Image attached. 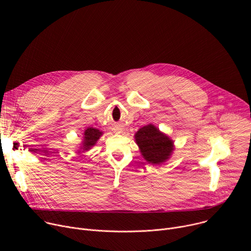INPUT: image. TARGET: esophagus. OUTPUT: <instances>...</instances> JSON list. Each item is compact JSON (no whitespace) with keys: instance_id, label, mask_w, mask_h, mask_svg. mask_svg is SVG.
Instances as JSON below:
<instances>
[{"instance_id":"obj_1","label":"esophagus","mask_w":251,"mask_h":251,"mask_svg":"<svg viewBox=\"0 0 251 251\" xmlns=\"http://www.w3.org/2000/svg\"><path fill=\"white\" fill-rule=\"evenodd\" d=\"M121 132V130L120 129H118V130H116V133H120Z\"/></svg>"}]
</instances>
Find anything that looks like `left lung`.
<instances>
[{"mask_svg": "<svg viewBox=\"0 0 251 251\" xmlns=\"http://www.w3.org/2000/svg\"><path fill=\"white\" fill-rule=\"evenodd\" d=\"M134 138L142 157L149 164L163 165L173 154L174 141L152 124L138 129Z\"/></svg>", "mask_w": 251, "mask_h": 251, "instance_id": "obj_1", "label": "left lung"}]
</instances>
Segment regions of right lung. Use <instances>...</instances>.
I'll use <instances>...</instances> for the list:
<instances>
[{
	"mask_svg": "<svg viewBox=\"0 0 251 251\" xmlns=\"http://www.w3.org/2000/svg\"><path fill=\"white\" fill-rule=\"evenodd\" d=\"M103 134L102 131L94 128V127H88L84 130L82 141L80 143V147H79L78 153H82L85 151H88L91 150L92 147L96 146V143L100 139V137Z\"/></svg>",
	"mask_w": 251,
	"mask_h": 251,
	"instance_id": "add662e5",
	"label": "right lung"
}]
</instances>
